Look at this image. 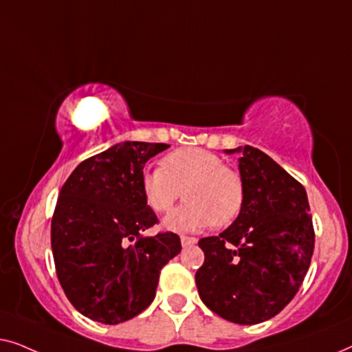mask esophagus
Returning <instances> with one entry per match:
<instances>
[{
	"label": "esophagus",
	"mask_w": 352,
	"mask_h": 352,
	"mask_svg": "<svg viewBox=\"0 0 352 352\" xmlns=\"http://www.w3.org/2000/svg\"><path fill=\"white\" fill-rule=\"evenodd\" d=\"M181 243H182V247H192V245L197 243V239L187 237V235H181Z\"/></svg>",
	"instance_id": "obj_1"
}]
</instances>
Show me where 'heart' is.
<instances>
[{
	"label": "heart",
	"mask_w": 352,
	"mask_h": 352,
	"mask_svg": "<svg viewBox=\"0 0 352 352\" xmlns=\"http://www.w3.org/2000/svg\"><path fill=\"white\" fill-rule=\"evenodd\" d=\"M142 195L157 213H168L181 199L186 204L165 219L171 230L224 228L237 219L245 204V184L223 158L204 148H179L148 168L141 177Z\"/></svg>",
	"instance_id": "b5f03b06"
}]
</instances>
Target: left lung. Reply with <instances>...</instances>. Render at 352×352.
Masks as SVG:
<instances>
[{
    "label": "left lung",
    "instance_id": "8db88e82",
    "mask_svg": "<svg viewBox=\"0 0 352 352\" xmlns=\"http://www.w3.org/2000/svg\"><path fill=\"white\" fill-rule=\"evenodd\" d=\"M243 208L224 232L199 242L205 261L195 272L201 301L223 319L253 325L278 314L305 280L314 228L305 187L271 157L237 147Z\"/></svg>",
    "mask_w": 352,
    "mask_h": 352
}]
</instances>
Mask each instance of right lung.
<instances>
[{
    "label": "right lung",
    "instance_id": "obj_1",
    "mask_svg": "<svg viewBox=\"0 0 352 352\" xmlns=\"http://www.w3.org/2000/svg\"><path fill=\"white\" fill-rule=\"evenodd\" d=\"M168 144L124 141L86 158L62 186L51 221L60 287L76 311L115 325L155 298L165 264L181 252L173 232L142 237L158 223L142 195L148 158Z\"/></svg>",
    "mask_w": 352,
    "mask_h": 352
}]
</instances>
